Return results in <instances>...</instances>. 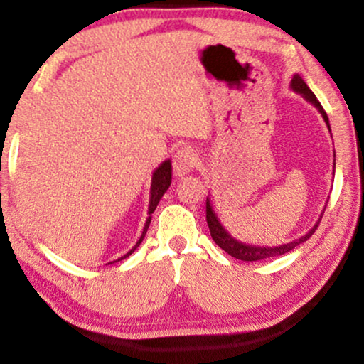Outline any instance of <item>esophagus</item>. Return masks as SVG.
<instances>
[{
  "instance_id": "esophagus-1",
  "label": "esophagus",
  "mask_w": 364,
  "mask_h": 364,
  "mask_svg": "<svg viewBox=\"0 0 364 364\" xmlns=\"http://www.w3.org/2000/svg\"><path fill=\"white\" fill-rule=\"evenodd\" d=\"M196 163V153L195 149L190 146H181L176 149L173 156V171L174 176H185L195 168Z\"/></svg>"
}]
</instances>
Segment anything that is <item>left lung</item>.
<instances>
[{"instance_id":"8db88e82","label":"left lung","mask_w":364,"mask_h":364,"mask_svg":"<svg viewBox=\"0 0 364 364\" xmlns=\"http://www.w3.org/2000/svg\"><path fill=\"white\" fill-rule=\"evenodd\" d=\"M289 88H291L294 93H299L303 96L304 100L309 101L314 108L319 111V114L323 116L324 123H326L329 133H331V128H329V119H328V114L326 111L323 109V106L319 101L316 100V96L311 90L308 88V85L304 83L303 77L299 75H293L291 77V83H289ZM334 168H336V164L333 166V173H334ZM324 213V211H323ZM323 213L321 216L318 218V221L314 223V226L309 230L306 235H303L301 238L294 240V241H289L287 245H279V246H256V245H248V243H241L236 238H232L230 232L226 231V228L221 225L220 218L213 210V205H211V198L208 196L206 198V221H208V226H210V231H211V238L215 240V243L220 246L221 250H225L228 255L232 256V258L236 259H241V261H259V259H266V258H274V256H279V255H284L288 253V251H291L293 248H296L298 245L304 243V241L311 238V235L316 230L319 221H321L323 218Z\"/></svg>"}]
</instances>
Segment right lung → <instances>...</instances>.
Segmentation results:
<instances>
[{
	"label": "right lung",
	"instance_id": "right-lung-1",
	"mask_svg": "<svg viewBox=\"0 0 364 364\" xmlns=\"http://www.w3.org/2000/svg\"><path fill=\"white\" fill-rule=\"evenodd\" d=\"M169 185H171V159H166V161H163L153 171L151 188H149V206H148V215L149 216L146 218V223H144L141 236H139V240L136 241V245H134L133 248L128 251V253H126L124 256H121V258H118L116 261H121V259L128 258V256L132 255L133 251L136 250L139 245H141L144 235H146V231H148V228H149V223H151V215L154 213V210H156L159 200H161L164 193H166ZM116 261H111V263H116ZM111 263H108V264H111Z\"/></svg>",
	"mask_w": 364,
	"mask_h": 364
}]
</instances>
